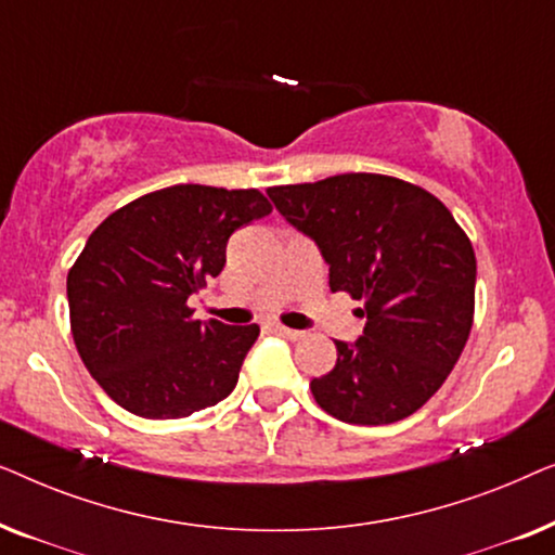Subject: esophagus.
Here are the masks:
<instances>
[{"instance_id":"1","label":"esophagus","mask_w":555,"mask_h":555,"mask_svg":"<svg viewBox=\"0 0 555 555\" xmlns=\"http://www.w3.org/2000/svg\"><path fill=\"white\" fill-rule=\"evenodd\" d=\"M272 333H278V336H283V338H287V340H298V338H302L300 331L285 328V325H280V323L272 325Z\"/></svg>"}]
</instances>
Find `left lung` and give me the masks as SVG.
Returning <instances> with one entry per match:
<instances>
[{
	"label": "left lung",
	"instance_id": "left-lung-1",
	"mask_svg": "<svg viewBox=\"0 0 555 555\" xmlns=\"http://www.w3.org/2000/svg\"><path fill=\"white\" fill-rule=\"evenodd\" d=\"M287 222L331 264V291L361 300L353 346L310 382L318 406L348 424L406 420L457 363L475 318V249L427 189L386 173L270 186Z\"/></svg>",
	"mask_w": 555,
	"mask_h": 555
}]
</instances>
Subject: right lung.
Listing matches in <instances>:
<instances>
[{
  "label": "right lung",
  "instance_id": "add662e5",
  "mask_svg": "<svg viewBox=\"0 0 555 555\" xmlns=\"http://www.w3.org/2000/svg\"><path fill=\"white\" fill-rule=\"evenodd\" d=\"M270 211L257 189L177 184L95 227L67 270L70 331L118 406L181 420L230 397L260 325L202 323L186 300L222 272L232 234Z\"/></svg>",
  "mask_w": 555,
  "mask_h": 555
}]
</instances>
